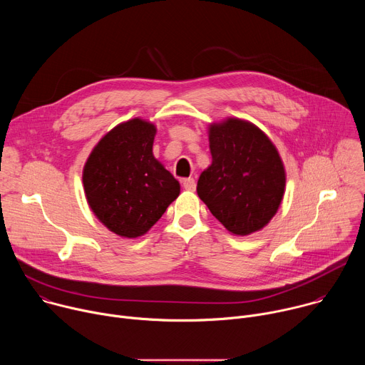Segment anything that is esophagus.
I'll return each instance as SVG.
<instances>
[{
  "label": "esophagus",
  "mask_w": 365,
  "mask_h": 365,
  "mask_svg": "<svg viewBox=\"0 0 365 365\" xmlns=\"http://www.w3.org/2000/svg\"><path fill=\"white\" fill-rule=\"evenodd\" d=\"M182 185H183V187H185L186 190H190V192H193V190L196 189V183H195V179H193V178H187V179H183Z\"/></svg>",
  "instance_id": "esophagus-1"
}]
</instances>
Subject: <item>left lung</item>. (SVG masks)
I'll return each instance as SVG.
<instances>
[{
	"mask_svg": "<svg viewBox=\"0 0 365 365\" xmlns=\"http://www.w3.org/2000/svg\"><path fill=\"white\" fill-rule=\"evenodd\" d=\"M212 165L197 180V195L232 234L262 230L277 212L286 175L269 137L251 123L228 118L210 127Z\"/></svg>",
	"mask_w": 365,
	"mask_h": 365,
	"instance_id": "obj_1",
	"label": "left lung"
}]
</instances>
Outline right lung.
I'll return each mask as SVG.
<instances>
[{
    "label": "right lung",
    "instance_id": "right-lung-1",
    "mask_svg": "<svg viewBox=\"0 0 365 365\" xmlns=\"http://www.w3.org/2000/svg\"><path fill=\"white\" fill-rule=\"evenodd\" d=\"M154 135L147 121L123 123L101 138L83 169L91 210L121 237L145 234L180 193L179 182L154 159Z\"/></svg>",
    "mask_w": 365,
    "mask_h": 365
}]
</instances>
